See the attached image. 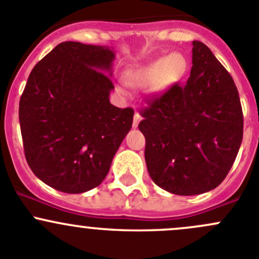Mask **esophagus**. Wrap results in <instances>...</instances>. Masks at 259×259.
<instances>
[{
    "instance_id": "34e87169",
    "label": "esophagus",
    "mask_w": 259,
    "mask_h": 259,
    "mask_svg": "<svg viewBox=\"0 0 259 259\" xmlns=\"http://www.w3.org/2000/svg\"><path fill=\"white\" fill-rule=\"evenodd\" d=\"M142 121V116H140L139 113L134 114V120H133V127H138L139 122Z\"/></svg>"
}]
</instances>
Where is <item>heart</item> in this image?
<instances>
[{
	"mask_svg": "<svg viewBox=\"0 0 259 259\" xmlns=\"http://www.w3.org/2000/svg\"><path fill=\"white\" fill-rule=\"evenodd\" d=\"M187 71V60L180 54H171L158 57L144 65L132 66L125 70V79L130 86L144 89L149 86L153 94H163L178 83ZM126 82L119 81L116 91L120 95H127Z\"/></svg>",
	"mask_w": 259,
	"mask_h": 259,
	"instance_id": "1",
	"label": "heart"
}]
</instances>
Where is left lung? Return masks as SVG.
<instances>
[{"label": "left lung", "instance_id": "8db88e82", "mask_svg": "<svg viewBox=\"0 0 259 259\" xmlns=\"http://www.w3.org/2000/svg\"><path fill=\"white\" fill-rule=\"evenodd\" d=\"M190 76L142 111L149 176L177 195L218 187L233 165L243 138V113L233 79L208 46L193 41Z\"/></svg>", "mask_w": 259, "mask_h": 259}]
</instances>
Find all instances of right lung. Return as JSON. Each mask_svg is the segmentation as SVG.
<instances>
[{
	"mask_svg": "<svg viewBox=\"0 0 259 259\" xmlns=\"http://www.w3.org/2000/svg\"><path fill=\"white\" fill-rule=\"evenodd\" d=\"M113 48L66 41L35 65L20 99L21 134L38 179L70 194L108 176L134 110L110 104Z\"/></svg>",
	"mask_w": 259,
	"mask_h": 259,
	"instance_id": "right-lung-1",
	"label": "right lung"
}]
</instances>
